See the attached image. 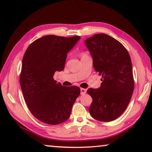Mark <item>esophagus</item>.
Wrapping results in <instances>:
<instances>
[{
	"label": "esophagus",
	"instance_id": "1",
	"mask_svg": "<svg viewBox=\"0 0 152 152\" xmlns=\"http://www.w3.org/2000/svg\"><path fill=\"white\" fill-rule=\"evenodd\" d=\"M86 92V89H84V88H80V94L82 95L85 94Z\"/></svg>",
	"mask_w": 152,
	"mask_h": 152
}]
</instances>
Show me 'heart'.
Masks as SVG:
<instances>
[{
	"label": "heart",
	"instance_id": "obj_1",
	"mask_svg": "<svg viewBox=\"0 0 152 152\" xmlns=\"http://www.w3.org/2000/svg\"><path fill=\"white\" fill-rule=\"evenodd\" d=\"M85 55H86V53H83V54H82V56H85Z\"/></svg>",
	"mask_w": 152,
	"mask_h": 152
}]
</instances>
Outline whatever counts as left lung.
<instances>
[{"mask_svg": "<svg viewBox=\"0 0 152 152\" xmlns=\"http://www.w3.org/2000/svg\"><path fill=\"white\" fill-rule=\"evenodd\" d=\"M85 44L102 81L99 88L87 91L92 98L89 112L100 121H112L127 109L134 89L130 56L119 41L104 33L87 38Z\"/></svg>", "mask_w": 152, "mask_h": 152, "instance_id": "8db88e82", "label": "left lung"}]
</instances>
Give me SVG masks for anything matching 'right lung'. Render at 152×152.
<instances>
[{
  "mask_svg": "<svg viewBox=\"0 0 152 152\" xmlns=\"http://www.w3.org/2000/svg\"><path fill=\"white\" fill-rule=\"evenodd\" d=\"M80 39L78 35H45L31 43L25 51L20 88L30 112L43 123L58 125L68 120L80 93L79 87L64 86L53 79L56 71L64 70L67 53Z\"/></svg>",
  "mask_w": 152,
  "mask_h": 152,
  "instance_id": "right-lung-1",
  "label": "right lung"
}]
</instances>
